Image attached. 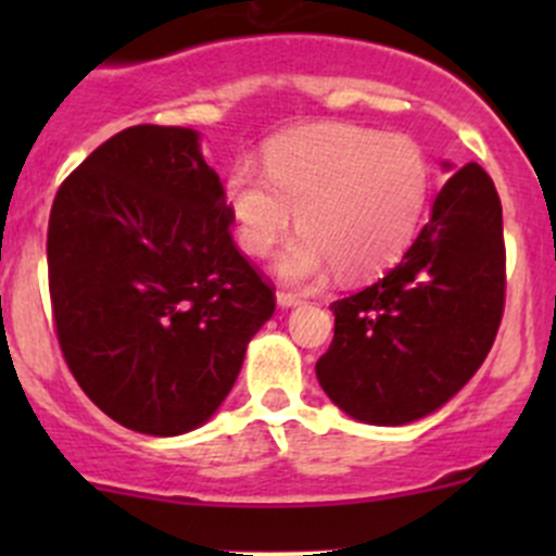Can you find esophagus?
Returning a JSON list of instances; mask_svg holds the SVG:
<instances>
[{
    "label": "esophagus",
    "instance_id": "1",
    "mask_svg": "<svg viewBox=\"0 0 556 556\" xmlns=\"http://www.w3.org/2000/svg\"><path fill=\"white\" fill-rule=\"evenodd\" d=\"M277 304L282 306V309H293V306L304 304V299H301V295H295V293H285V290H279Z\"/></svg>",
    "mask_w": 556,
    "mask_h": 556
}]
</instances>
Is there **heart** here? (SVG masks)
Instances as JSON below:
<instances>
[{"label":"heart","instance_id":"heart-1","mask_svg":"<svg viewBox=\"0 0 556 556\" xmlns=\"http://www.w3.org/2000/svg\"><path fill=\"white\" fill-rule=\"evenodd\" d=\"M263 173L239 164L226 179L239 247L268 255L295 223L301 237L274 271L299 285L330 268L341 279H368L392 266L412 244L433 188V164L414 139L344 123L274 139Z\"/></svg>","mask_w":556,"mask_h":556}]
</instances>
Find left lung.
I'll return each mask as SVG.
<instances>
[{
  "mask_svg": "<svg viewBox=\"0 0 556 556\" xmlns=\"http://www.w3.org/2000/svg\"><path fill=\"white\" fill-rule=\"evenodd\" d=\"M503 299L501 199L490 174L468 164L446 179L401 263L330 304L333 344L317 361V382L357 422L395 428L428 417L479 371Z\"/></svg>",
  "mask_w": 556,
  "mask_h": 556,
  "instance_id": "8db88e82",
  "label": "left lung"
}]
</instances>
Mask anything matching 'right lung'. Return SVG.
Returning <instances> with one entry per match:
<instances>
[{"label": "right lung", "mask_w": 556, "mask_h": 556, "mask_svg": "<svg viewBox=\"0 0 556 556\" xmlns=\"http://www.w3.org/2000/svg\"><path fill=\"white\" fill-rule=\"evenodd\" d=\"M231 223L195 128H126L55 193V333L77 384L123 428L182 435L210 422L271 319V288Z\"/></svg>", "instance_id": "obj_1"}]
</instances>
